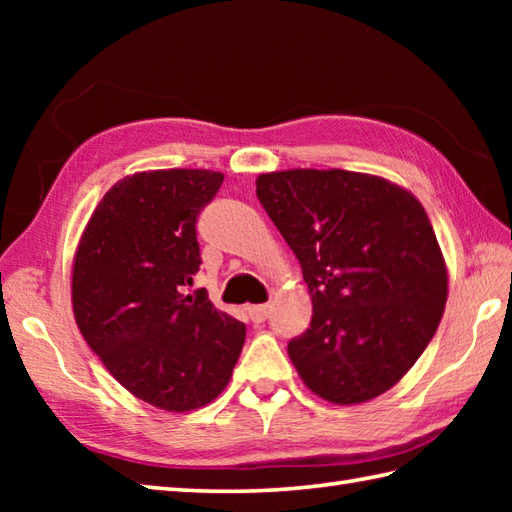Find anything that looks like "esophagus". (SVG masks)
Segmentation results:
<instances>
[{"mask_svg":"<svg viewBox=\"0 0 512 512\" xmlns=\"http://www.w3.org/2000/svg\"><path fill=\"white\" fill-rule=\"evenodd\" d=\"M270 314V306L262 303V306H248V317L253 323H264Z\"/></svg>","mask_w":512,"mask_h":512,"instance_id":"esophagus-1","label":"esophagus"}]
</instances>
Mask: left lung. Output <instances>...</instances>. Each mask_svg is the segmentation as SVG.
Returning a JSON list of instances; mask_svg holds the SVG:
<instances>
[{"label": "left lung", "instance_id": "left-lung-1", "mask_svg": "<svg viewBox=\"0 0 512 512\" xmlns=\"http://www.w3.org/2000/svg\"><path fill=\"white\" fill-rule=\"evenodd\" d=\"M257 198L310 290V328L288 343L297 374L334 405L385 394L433 339L449 295L424 206L396 182L345 169L259 173Z\"/></svg>", "mask_w": 512, "mask_h": 512}]
</instances>
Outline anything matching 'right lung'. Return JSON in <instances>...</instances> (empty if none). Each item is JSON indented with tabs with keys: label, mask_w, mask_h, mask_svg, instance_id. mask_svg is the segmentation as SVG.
Segmentation results:
<instances>
[{
	"label": "right lung",
	"mask_w": 512,
	"mask_h": 512,
	"mask_svg": "<svg viewBox=\"0 0 512 512\" xmlns=\"http://www.w3.org/2000/svg\"><path fill=\"white\" fill-rule=\"evenodd\" d=\"M224 182L211 169L138 171L118 180L85 224L72 264L83 339L129 394L165 411L209 405L231 380L246 328L206 292L198 215Z\"/></svg>",
	"instance_id": "add662e5"
}]
</instances>
